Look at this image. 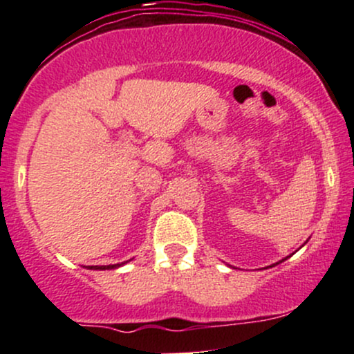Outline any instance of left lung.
Listing matches in <instances>:
<instances>
[{"label":"left lung","mask_w":354,"mask_h":354,"mask_svg":"<svg viewBox=\"0 0 354 354\" xmlns=\"http://www.w3.org/2000/svg\"><path fill=\"white\" fill-rule=\"evenodd\" d=\"M306 241H308V239H306ZM291 256V254H290ZM290 256H286V258H284V259H288V258H290ZM284 259H281V261H284ZM281 261H279V263H281ZM276 265H278V263H276Z\"/></svg>","instance_id":"8db88e82"}]
</instances>
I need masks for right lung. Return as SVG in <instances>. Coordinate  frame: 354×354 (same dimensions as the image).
Listing matches in <instances>:
<instances>
[{
	"label": "right lung",
	"mask_w": 354,
	"mask_h": 354,
	"mask_svg": "<svg viewBox=\"0 0 354 354\" xmlns=\"http://www.w3.org/2000/svg\"><path fill=\"white\" fill-rule=\"evenodd\" d=\"M126 263H128V261H124V263H116V265H103V266H84V268H86V270L104 271V270H116V268L123 266V265H126Z\"/></svg>",
	"instance_id": "add662e5"
}]
</instances>
